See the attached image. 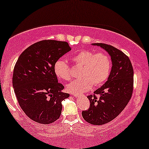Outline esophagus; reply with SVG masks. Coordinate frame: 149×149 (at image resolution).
I'll use <instances>...</instances> for the list:
<instances>
[{
	"instance_id": "1",
	"label": "esophagus",
	"mask_w": 149,
	"mask_h": 149,
	"mask_svg": "<svg viewBox=\"0 0 149 149\" xmlns=\"http://www.w3.org/2000/svg\"><path fill=\"white\" fill-rule=\"evenodd\" d=\"M72 95L74 96L75 97H80V96H81V95H80V94H76V93H73V94H72Z\"/></svg>"
}]
</instances>
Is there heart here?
Segmentation results:
<instances>
[{"label":"heart","mask_w":149,"mask_h":149,"mask_svg":"<svg viewBox=\"0 0 149 149\" xmlns=\"http://www.w3.org/2000/svg\"><path fill=\"white\" fill-rule=\"evenodd\" d=\"M76 66L82 67L81 78L75 80L67 86V90L71 93L78 94L91 89L94 86H102L107 81L110 73L112 63L108 54L104 52L83 50L72 58ZM55 74L58 78L69 81L72 78L71 66L63 59L57 60L54 66Z\"/></svg>","instance_id":"1"}]
</instances>
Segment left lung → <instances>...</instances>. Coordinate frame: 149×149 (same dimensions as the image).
<instances>
[{
	"label": "left lung",
	"instance_id": "obj_1",
	"mask_svg": "<svg viewBox=\"0 0 149 149\" xmlns=\"http://www.w3.org/2000/svg\"><path fill=\"white\" fill-rule=\"evenodd\" d=\"M104 49L112 60V69L107 81L94 94L88 96L90 107L82 112L88 123L102 125L114 120L125 108L132 97L134 86V70L130 58L122 51L111 45L95 43ZM96 94H99L97 99Z\"/></svg>",
	"mask_w": 149,
	"mask_h": 149
}]
</instances>
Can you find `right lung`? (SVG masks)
<instances>
[{"mask_svg":"<svg viewBox=\"0 0 149 149\" xmlns=\"http://www.w3.org/2000/svg\"><path fill=\"white\" fill-rule=\"evenodd\" d=\"M71 49L66 42L42 40L22 52L14 67L13 86L18 103L31 120L43 125L53 123L60 117L61 102L69 97L62 92L54 66Z\"/></svg>","mask_w":149,"mask_h":149,"instance_id":"right-lung-1","label":"right lung"}]
</instances>
